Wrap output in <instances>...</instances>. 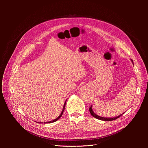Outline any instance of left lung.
Instances as JSON below:
<instances>
[{
  "label": "left lung",
  "instance_id": "8db88e82",
  "mask_svg": "<svg viewBox=\"0 0 148 148\" xmlns=\"http://www.w3.org/2000/svg\"><path fill=\"white\" fill-rule=\"evenodd\" d=\"M132 62H133V60H132ZM89 112H90V114H91V115L92 116H94V118H97V119H99V120H101V121H113V120H115V119H118V118H119L120 116H121L122 115V114H121V115H119V116H116V117H114V118H104V117H101V116H98L97 114H96L94 112H93V110H92V106H90V107H89Z\"/></svg>",
  "mask_w": 148,
  "mask_h": 148
}]
</instances>
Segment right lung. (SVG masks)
Wrapping results in <instances>:
<instances>
[{
    "mask_svg": "<svg viewBox=\"0 0 148 148\" xmlns=\"http://www.w3.org/2000/svg\"><path fill=\"white\" fill-rule=\"evenodd\" d=\"M65 104H66V101L65 102V103H64V107H63V110H62V112H61V113L60 114V115L58 116V117L56 118V119H54V120H53V121H49V122H41L42 123H52V122H56V121H58L61 116H62V114H63V112H64V110H65ZM40 123H41V122H40Z\"/></svg>",
    "mask_w": 148,
    "mask_h": 148,
    "instance_id": "add662e5",
    "label": "right lung"
}]
</instances>
